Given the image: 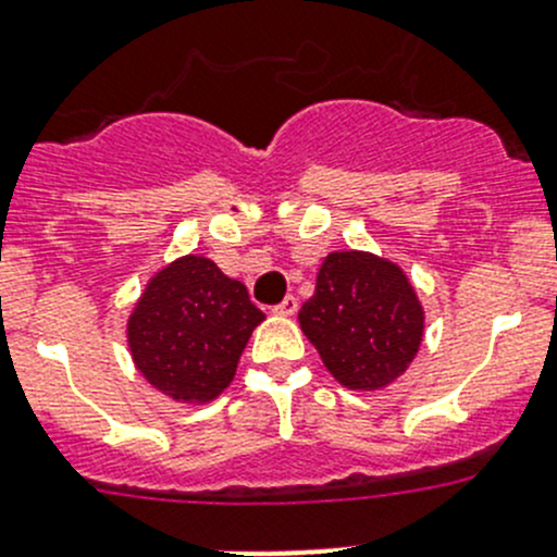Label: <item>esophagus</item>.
I'll use <instances>...</instances> for the list:
<instances>
[{
  "instance_id": "esophagus-1",
  "label": "esophagus",
  "mask_w": 557,
  "mask_h": 557,
  "mask_svg": "<svg viewBox=\"0 0 557 557\" xmlns=\"http://www.w3.org/2000/svg\"><path fill=\"white\" fill-rule=\"evenodd\" d=\"M296 310H299V301H296V296H285V299L274 307V315L288 318V315H294Z\"/></svg>"
}]
</instances>
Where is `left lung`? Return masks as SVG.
Instances as JSON below:
<instances>
[{"label": "left lung", "instance_id": "8db88e82", "mask_svg": "<svg viewBox=\"0 0 557 557\" xmlns=\"http://www.w3.org/2000/svg\"><path fill=\"white\" fill-rule=\"evenodd\" d=\"M299 326L345 388L375 392L419 354L424 310L408 274L372 252H329Z\"/></svg>", "mask_w": 557, "mask_h": 557}]
</instances>
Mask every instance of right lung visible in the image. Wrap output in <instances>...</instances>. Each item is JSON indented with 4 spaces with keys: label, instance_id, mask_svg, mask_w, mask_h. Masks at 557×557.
<instances>
[{
    "label": "right lung",
    "instance_id": "right-lung-1",
    "mask_svg": "<svg viewBox=\"0 0 557 557\" xmlns=\"http://www.w3.org/2000/svg\"><path fill=\"white\" fill-rule=\"evenodd\" d=\"M263 312L239 280L203 256L160 269L127 318L135 367L176 403H209L234 381L236 364Z\"/></svg>",
    "mask_w": 557,
    "mask_h": 557
}]
</instances>
